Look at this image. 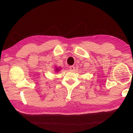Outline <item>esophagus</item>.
<instances>
[{"label": "esophagus", "mask_w": 133, "mask_h": 133, "mask_svg": "<svg viewBox=\"0 0 133 133\" xmlns=\"http://www.w3.org/2000/svg\"><path fill=\"white\" fill-rule=\"evenodd\" d=\"M69 68H70V70H71V71H73L75 69V67L74 66H70Z\"/></svg>", "instance_id": "esophagus-1"}]
</instances>
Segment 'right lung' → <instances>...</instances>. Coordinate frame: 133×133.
<instances>
[{"label":"right lung","instance_id":"right-lung-1","mask_svg":"<svg viewBox=\"0 0 133 133\" xmlns=\"http://www.w3.org/2000/svg\"><path fill=\"white\" fill-rule=\"evenodd\" d=\"M55 70L56 71V72H57V71H58V70H59V69H58V68H56V69H55Z\"/></svg>","mask_w":133,"mask_h":133}]
</instances>
